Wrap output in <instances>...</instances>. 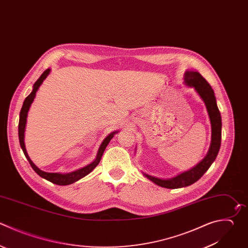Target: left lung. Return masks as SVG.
Returning a JSON list of instances; mask_svg holds the SVG:
<instances>
[{"label":"left lung","instance_id":"8db88e82","mask_svg":"<svg viewBox=\"0 0 248 248\" xmlns=\"http://www.w3.org/2000/svg\"><path fill=\"white\" fill-rule=\"evenodd\" d=\"M184 82L186 85L193 87L197 91V93L200 95L205 105L211 124V142L206 156L198 165H196L191 170L181 172L180 174L172 178L163 179L143 172L144 176H146L155 184L169 189L186 187L199 180L215 160L221 145L222 122L221 114L216 104L214 91L212 90L208 82L198 72L187 71L184 74Z\"/></svg>","mask_w":248,"mask_h":248}]
</instances>
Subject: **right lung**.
<instances>
[{"instance_id":"add662e5","label":"right lung","mask_w":248,"mask_h":248,"mask_svg":"<svg viewBox=\"0 0 248 248\" xmlns=\"http://www.w3.org/2000/svg\"><path fill=\"white\" fill-rule=\"evenodd\" d=\"M50 73V69H47L46 70L43 75L40 77V78L35 82L34 86H33V90L31 92V94L25 99L24 103H23V106H22V108L20 110V114H19V124H18V137H19V142H20V146L24 152V155L25 157L27 158V160L29 161L31 167L33 168V170L43 178L54 183V184H57V185H69V184H72L78 180H79L80 178L84 177L85 175H87L88 173H90L97 166L98 164L100 163L101 161V158L103 156V153L107 147V145L108 144V142L110 141V140L114 137L115 134L118 133V131H115V132H112L110 133L102 142L99 150H98V153H97V157L96 159L89 165H87L86 167L84 168H81L78 170H75V171H72V172H68V173H60V172H46V171H44L42 170H40L33 162L32 160L30 159L28 153H27V150L25 148V143H24V133H25V127H26V121H27V115H28V111H29V108L36 97V93L37 91L39 90L40 86L42 85V83L44 82V80L46 78V77L49 75Z\"/></svg>"}]
</instances>
